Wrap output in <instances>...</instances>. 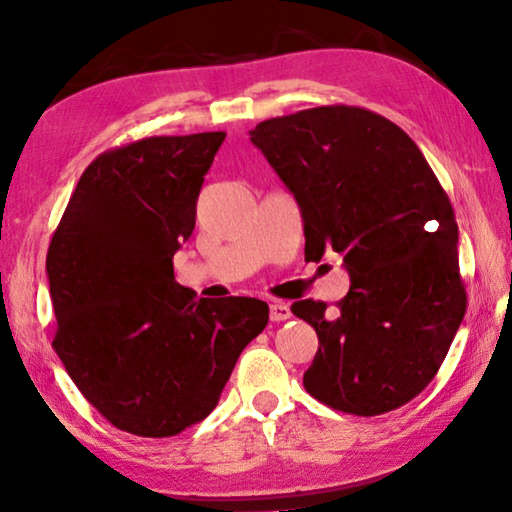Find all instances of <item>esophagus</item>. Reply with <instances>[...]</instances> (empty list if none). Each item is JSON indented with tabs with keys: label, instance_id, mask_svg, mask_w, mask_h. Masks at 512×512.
Segmentation results:
<instances>
[{
	"label": "esophagus",
	"instance_id": "obj_1",
	"mask_svg": "<svg viewBox=\"0 0 512 512\" xmlns=\"http://www.w3.org/2000/svg\"><path fill=\"white\" fill-rule=\"evenodd\" d=\"M268 314H271V320L273 323H282V320L291 318V307L287 305V302H271V307H268Z\"/></svg>",
	"mask_w": 512,
	"mask_h": 512
}]
</instances>
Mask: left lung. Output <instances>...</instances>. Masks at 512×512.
Here are the masks:
<instances>
[{"instance_id": "1", "label": "left lung", "mask_w": 512, "mask_h": 512, "mask_svg": "<svg viewBox=\"0 0 512 512\" xmlns=\"http://www.w3.org/2000/svg\"><path fill=\"white\" fill-rule=\"evenodd\" d=\"M305 221V259L343 255L350 291L291 311L316 329L307 393L336 411L381 415L420 395L467 309L458 225L422 151L391 119L320 106L250 131Z\"/></svg>"}]
</instances>
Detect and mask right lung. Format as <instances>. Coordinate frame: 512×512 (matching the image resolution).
Returning a JSON list of instances; mask_svg holds the SVG:
<instances>
[{
    "instance_id": "add662e5",
    "label": "right lung",
    "mask_w": 512,
    "mask_h": 512,
    "mask_svg": "<svg viewBox=\"0 0 512 512\" xmlns=\"http://www.w3.org/2000/svg\"><path fill=\"white\" fill-rule=\"evenodd\" d=\"M223 131L144 137L90 162L47 250L56 354L117 429L169 438L219 402L268 323L255 298L194 300L173 277Z\"/></svg>"
}]
</instances>
